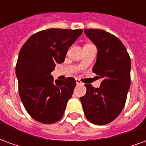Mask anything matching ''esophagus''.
Wrapping results in <instances>:
<instances>
[{"label":"esophagus","mask_w":146,"mask_h":146,"mask_svg":"<svg viewBox=\"0 0 146 146\" xmlns=\"http://www.w3.org/2000/svg\"><path fill=\"white\" fill-rule=\"evenodd\" d=\"M76 84H82L81 81L78 79H76Z\"/></svg>","instance_id":"1"}]
</instances>
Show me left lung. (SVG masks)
Masks as SVG:
<instances>
[{
  "label": "left lung",
  "mask_w": 146,
  "mask_h": 146,
  "mask_svg": "<svg viewBox=\"0 0 146 146\" xmlns=\"http://www.w3.org/2000/svg\"><path fill=\"white\" fill-rule=\"evenodd\" d=\"M84 31L98 49L92 70L102 80L98 88L85 84L87 92L80 99L87 119L104 125L116 119L124 107L131 85V58L122 42L113 34L102 30Z\"/></svg>",
  "instance_id": "1"
}]
</instances>
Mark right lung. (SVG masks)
Returning <instances> with one entry per match:
<instances>
[{
    "label": "right lung",
    "instance_id": "obj_1",
    "mask_svg": "<svg viewBox=\"0 0 146 146\" xmlns=\"http://www.w3.org/2000/svg\"><path fill=\"white\" fill-rule=\"evenodd\" d=\"M82 30L48 29L30 36L21 48L15 74L24 107L32 118L54 123L62 117L76 86L73 77L54 81L51 73L62 63Z\"/></svg>",
    "mask_w": 146,
    "mask_h": 146
}]
</instances>
